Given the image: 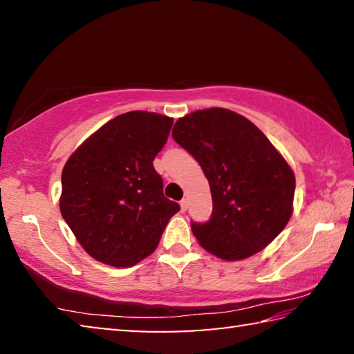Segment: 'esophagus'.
Listing matches in <instances>:
<instances>
[{
    "instance_id": "obj_1",
    "label": "esophagus",
    "mask_w": 354,
    "mask_h": 354,
    "mask_svg": "<svg viewBox=\"0 0 354 354\" xmlns=\"http://www.w3.org/2000/svg\"><path fill=\"white\" fill-rule=\"evenodd\" d=\"M179 206H181V211L185 212V211H187V207H189V200L187 198H183L181 203H179Z\"/></svg>"
}]
</instances>
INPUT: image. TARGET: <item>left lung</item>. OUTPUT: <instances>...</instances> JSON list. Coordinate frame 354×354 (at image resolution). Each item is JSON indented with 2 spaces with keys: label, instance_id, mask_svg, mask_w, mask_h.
I'll return each instance as SVG.
<instances>
[{
  "label": "left lung",
  "instance_id": "obj_1",
  "mask_svg": "<svg viewBox=\"0 0 354 354\" xmlns=\"http://www.w3.org/2000/svg\"><path fill=\"white\" fill-rule=\"evenodd\" d=\"M171 136L211 187V218L190 223L201 247L225 261L266 248L293 211L295 175L278 149L248 118L223 107L179 118Z\"/></svg>",
  "mask_w": 354,
  "mask_h": 354
}]
</instances>
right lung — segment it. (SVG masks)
I'll use <instances>...</instances> for the list:
<instances>
[{"mask_svg": "<svg viewBox=\"0 0 354 354\" xmlns=\"http://www.w3.org/2000/svg\"><path fill=\"white\" fill-rule=\"evenodd\" d=\"M173 118L147 111L122 113L70 156L59 206L82 248L107 266L131 267L158 247L179 205L164 196L153 160Z\"/></svg>", "mask_w": 354, "mask_h": 354, "instance_id": "add662e5", "label": "right lung"}]
</instances>
